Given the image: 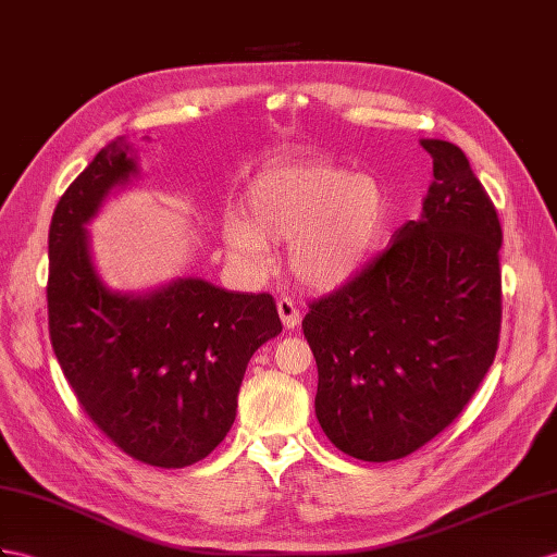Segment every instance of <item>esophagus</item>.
I'll list each match as a JSON object with an SVG mask.
<instances>
[{
  "label": "esophagus",
  "instance_id": "1",
  "mask_svg": "<svg viewBox=\"0 0 557 557\" xmlns=\"http://www.w3.org/2000/svg\"><path fill=\"white\" fill-rule=\"evenodd\" d=\"M277 312H280V320L284 324V330H294V326L301 322V312L296 310L292 298H280V301H277Z\"/></svg>",
  "mask_w": 557,
  "mask_h": 557
}]
</instances>
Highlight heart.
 <instances>
[{
  "label": "heart",
  "mask_w": 557,
  "mask_h": 557,
  "mask_svg": "<svg viewBox=\"0 0 557 557\" xmlns=\"http://www.w3.org/2000/svg\"><path fill=\"white\" fill-rule=\"evenodd\" d=\"M245 219L221 227L225 259L247 280L275 268L273 245L289 242L292 275L312 292H334L358 277L379 251L391 219V199L367 174L330 164H273L242 195Z\"/></svg>",
  "instance_id": "obj_1"
}]
</instances>
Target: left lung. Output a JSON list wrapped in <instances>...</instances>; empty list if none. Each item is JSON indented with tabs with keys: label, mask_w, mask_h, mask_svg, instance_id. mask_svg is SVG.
Segmentation results:
<instances>
[{
	"label": "left lung",
	"mask_w": 557,
	"mask_h": 557,
	"mask_svg": "<svg viewBox=\"0 0 557 557\" xmlns=\"http://www.w3.org/2000/svg\"><path fill=\"white\" fill-rule=\"evenodd\" d=\"M433 183L346 287L304 318L324 435L360 461L417 451L461 414L494 362L502 326V225L466 154L421 138Z\"/></svg>",
	"instance_id": "obj_1"
}]
</instances>
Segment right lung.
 <instances>
[{"mask_svg": "<svg viewBox=\"0 0 557 557\" xmlns=\"http://www.w3.org/2000/svg\"><path fill=\"white\" fill-rule=\"evenodd\" d=\"M140 176L117 136L73 181L49 227V336L91 421L157 468L202 461L231 431L251 355L282 332L270 294L176 277L148 292L106 284L87 223Z\"/></svg>", "mask_w": 557, "mask_h": 557, "instance_id": "1", "label": "right lung"}]
</instances>
